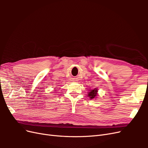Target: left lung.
Returning a JSON list of instances; mask_svg holds the SVG:
<instances>
[{
  "mask_svg": "<svg viewBox=\"0 0 148 148\" xmlns=\"http://www.w3.org/2000/svg\"><path fill=\"white\" fill-rule=\"evenodd\" d=\"M97 92L98 89H97V88L93 89H89V92H88V96L90 98V99H96L97 96Z\"/></svg>",
  "mask_w": 148,
  "mask_h": 148,
  "instance_id": "1",
  "label": "left lung"
}]
</instances>
